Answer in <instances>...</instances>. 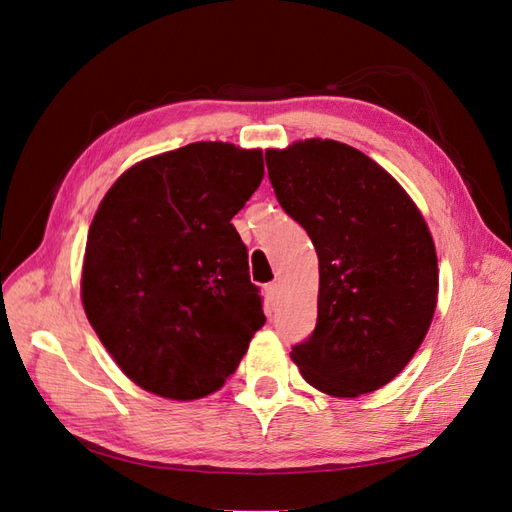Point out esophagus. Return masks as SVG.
<instances>
[{
	"label": "esophagus",
	"instance_id": "obj_1",
	"mask_svg": "<svg viewBox=\"0 0 512 512\" xmlns=\"http://www.w3.org/2000/svg\"><path fill=\"white\" fill-rule=\"evenodd\" d=\"M279 294H281V285L279 283H268L266 285V296H268L270 303H274V300L279 298Z\"/></svg>",
	"mask_w": 512,
	"mask_h": 512
}]
</instances>
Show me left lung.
<instances>
[{
    "mask_svg": "<svg viewBox=\"0 0 512 512\" xmlns=\"http://www.w3.org/2000/svg\"><path fill=\"white\" fill-rule=\"evenodd\" d=\"M266 164L279 205L307 231L320 266L318 322L292 348L294 363L329 396L381 389L435 316L439 270L426 220L385 168L344 142L268 149Z\"/></svg>",
    "mask_w": 512,
    "mask_h": 512,
    "instance_id": "1",
    "label": "left lung"
}]
</instances>
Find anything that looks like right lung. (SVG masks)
Masks as SVG:
<instances>
[{
	"mask_svg": "<svg viewBox=\"0 0 512 512\" xmlns=\"http://www.w3.org/2000/svg\"><path fill=\"white\" fill-rule=\"evenodd\" d=\"M264 153L192 142L116 179L88 231L82 300L119 368L170 400L214 393L266 322L231 218Z\"/></svg>",
	"mask_w": 512,
	"mask_h": 512,
	"instance_id": "right-lung-1",
	"label": "right lung"
}]
</instances>
